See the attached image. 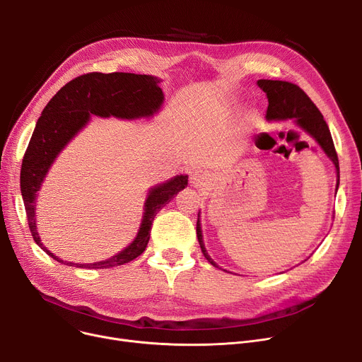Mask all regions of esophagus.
Segmentation results:
<instances>
[{
	"instance_id": "1",
	"label": "esophagus",
	"mask_w": 362,
	"mask_h": 362,
	"mask_svg": "<svg viewBox=\"0 0 362 362\" xmlns=\"http://www.w3.org/2000/svg\"><path fill=\"white\" fill-rule=\"evenodd\" d=\"M205 176L201 173V171H192L191 173V183H192V186H195V187H201V186H204L205 185Z\"/></svg>"
}]
</instances>
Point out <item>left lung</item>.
Masks as SVG:
<instances>
[{"label": "left lung", "instance_id": "obj_1", "mask_svg": "<svg viewBox=\"0 0 362 362\" xmlns=\"http://www.w3.org/2000/svg\"><path fill=\"white\" fill-rule=\"evenodd\" d=\"M258 86L267 93V98H269L267 119L269 120H286V119L296 120V123L302 129H305L313 138H315V141L321 145V148L325 149L329 158L333 161L337 170V177H339V158H337V152L330 135L329 126L325 117H322V114L320 112V110L310 100L308 95L298 85L286 81L261 79L258 81ZM197 236H198V242L204 257L208 259V262H211L214 267H217V264L208 257L205 251V246L202 242L199 214L197 221Z\"/></svg>", "mask_w": 362, "mask_h": 362}]
</instances>
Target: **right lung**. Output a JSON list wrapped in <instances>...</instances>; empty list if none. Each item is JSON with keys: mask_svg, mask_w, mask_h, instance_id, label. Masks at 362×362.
<instances>
[{"mask_svg": "<svg viewBox=\"0 0 362 362\" xmlns=\"http://www.w3.org/2000/svg\"><path fill=\"white\" fill-rule=\"evenodd\" d=\"M160 81L149 74L98 73L79 76L57 92L37 119L30 142L26 148L21 171V187L28 224L33 240L49 257L62 264L82 269H110L138 258L146 248L151 226L156 214L187 185V176H177L152 189L145 204L141 230L124 251L95 264H73L52 255L41 243L35 224V198L57 154L82 129L90 114L101 117L136 119L154 114L164 97Z\"/></svg>", "mask_w": 362, "mask_h": 362, "instance_id": "obj_1", "label": "right lung"}]
</instances>
